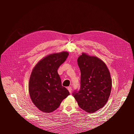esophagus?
Instances as JSON below:
<instances>
[{
	"label": "esophagus",
	"mask_w": 134,
	"mask_h": 134,
	"mask_svg": "<svg viewBox=\"0 0 134 134\" xmlns=\"http://www.w3.org/2000/svg\"><path fill=\"white\" fill-rule=\"evenodd\" d=\"M68 90L69 91V92H70V93H71L72 92V88L71 87H68Z\"/></svg>",
	"instance_id": "1"
}]
</instances>
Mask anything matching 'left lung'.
Returning a JSON list of instances; mask_svg holds the SVG:
<instances>
[{"label":"left lung","instance_id":"left-lung-1","mask_svg":"<svg viewBox=\"0 0 134 134\" xmlns=\"http://www.w3.org/2000/svg\"><path fill=\"white\" fill-rule=\"evenodd\" d=\"M77 62L81 72L80 88L72 95L82 109L95 112L109 98L112 87L110 73L105 63L96 56L82 53Z\"/></svg>","mask_w":134,"mask_h":134}]
</instances>
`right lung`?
<instances>
[{"mask_svg": "<svg viewBox=\"0 0 134 134\" xmlns=\"http://www.w3.org/2000/svg\"><path fill=\"white\" fill-rule=\"evenodd\" d=\"M69 55L63 51L46 56L32 70L28 89L32 102L40 111L49 113L56 110L62 100L70 94L62 86L58 69Z\"/></svg>", "mask_w": 134, "mask_h": 134, "instance_id": "1", "label": "right lung"}]
</instances>
